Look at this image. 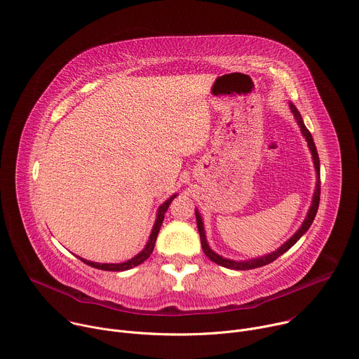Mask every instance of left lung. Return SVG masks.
I'll return each instance as SVG.
<instances>
[{
	"label": "left lung",
	"mask_w": 359,
	"mask_h": 359,
	"mask_svg": "<svg viewBox=\"0 0 359 359\" xmlns=\"http://www.w3.org/2000/svg\"><path fill=\"white\" fill-rule=\"evenodd\" d=\"M290 107H291V111L297 119V123L301 128V133L302 135L305 137L306 142H308V147H309V151L312 154V159H313V165H315V171H316V188H315V192H313V198H312V204L309 207V211H308V215L305 218V221L302 222L301 228L290 238V240L281 245L280 248H278L275 252H271L268 255H264V257H259V258H254V259H248V261H233V259H228V258H224L221 255H218L217 252H214L208 243H207V236H205V229H204V224H203V218L200 215V212H198L195 210V215H196V226H198V232H200V238H201V245H203V250H204V254L215 264L221 265V266H225V268H229V269H238V271H247V269H254V268H259V266H264L272 261H275L278 257H281L284 252H287L291 247H294V244L299 240V238L309 229L315 215H316V211H318V207H320V195H321V177H320V158H318V152H316V147H315V142H313V138L311 135V133L308 131V128L305 127L304 121H302V116L299 114V111L295 108L294 104L290 102Z\"/></svg>",
	"instance_id": "8db88e82"
}]
</instances>
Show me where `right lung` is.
<instances>
[{
	"instance_id": "right-lung-1",
	"label": "right lung",
	"mask_w": 359,
	"mask_h": 359,
	"mask_svg": "<svg viewBox=\"0 0 359 359\" xmlns=\"http://www.w3.org/2000/svg\"><path fill=\"white\" fill-rule=\"evenodd\" d=\"M175 196H177V194H175V195H172L171 198H168V200H167L161 207L158 208L156 219H155L154 228H152V231H151L149 240H148V243H147L145 248H144L138 255H135L134 258H131V259H128V261H126V262H121V264H98V262L87 261V259H84V258H79V257H78V258L81 259L84 264H87V265H90V266H93V268L104 269V271H127V269H131V268H134V266H137V265L142 264L145 259H148V258H149V255H151V254H152V251H154V245H155V241H156V236H158L159 228H161V225H163L164 215H165V212H167V210H168L170 204L172 203V200H174Z\"/></svg>"
}]
</instances>
